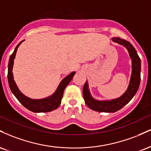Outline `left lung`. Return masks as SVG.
Here are the masks:
<instances>
[{"label": "left lung", "instance_id": "1", "mask_svg": "<svg viewBox=\"0 0 151 151\" xmlns=\"http://www.w3.org/2000/svg\"><path fill=\"white\" fill-rule=\"evenodd\" d=\"M114 42L126 47L132 60V74L129 88L121 97L111 101H96L90 95L87 82L83 87V97L85 104L89 109L99 112H116L131 101L138 91L141 81V59L138 57L136 50L129 42L119 37H114Z\"/></svg>", "mask_w": 151, "mask_h": 151}]
</instances>
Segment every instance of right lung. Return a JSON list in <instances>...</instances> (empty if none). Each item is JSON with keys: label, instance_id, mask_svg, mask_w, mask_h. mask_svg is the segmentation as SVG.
Wrapping results in <instances>:
<instances>
[{"label": "right lung", "instance_id": "1", "mask_svg": "<svg viewBox=\"0 0 151 151\" xmlns=\"http://www.w3.org/2000/svg\"><path fill=\"white\" fill-rule=\"evenodd\" d=\"M22 42L19 43L16 47H15L13 53L10 55L9 62H8V80L10 90H11V91L13 92V94L15 95V97L17 98V99H18L26 109L31 111L49 112L58 109L59 106L61 104L62 96H63L64 90H65L66 86H67V84H68L70 82V81L72 79L75 72H72V73L69 74L67 77H66L65 79L60 82V85H59L58 89H57L56 91H55L51 96H49V97L45 99H42L38 100L32 99L27 97V96H25V95L22 94V93L19 91L18 88L17 87L16 84H15L14 79H13V72H12L15 54H16L17 50H18L19 45L21 44Z\"/></svg>", "mask_w": 151, "mask_h": 151}]
</instances>
